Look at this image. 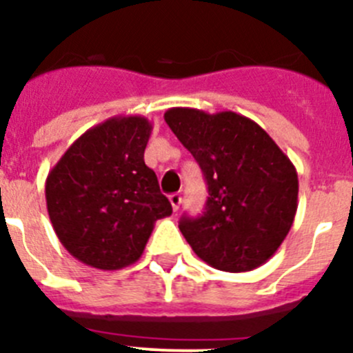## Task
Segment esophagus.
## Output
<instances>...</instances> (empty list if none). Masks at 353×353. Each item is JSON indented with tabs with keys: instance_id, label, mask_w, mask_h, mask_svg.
<instances>
[{
	"instance_id": "1",
	"label": "esophagus",
	"mask_w": 353,
	"mask_h": 353,
	"mask_svg": "<svg viewBox=\"0 0 353 353\" xmlns=\"http://www.w3.org/2000/svg\"><path fill=\"white\" fill-rule=\"evenodd\" d=\"M170 201H171V207H173V210L176 212L180 208V205H182V194H180V192H174V194L170 196Z\"/></svg>"
}]
</instances>
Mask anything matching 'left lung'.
I'll use <instances>...</instances> for the list:
<instances>
[{"mask_svg": "<svg viewBox=\"0 0 353 353\" xmlns=\"http://www.w3.org/2000/svg\"><path fill=\"white\" fill-rule=\"evenodd\" d=\"M164 120L208 185L201 217L179 228L205 263L248 272L272 256L297 214V170L256 121L233 111L171 108Z\"/></svg>", "mask_w": 353, "mask_h": 353, "instance_id": "left-lung-1", "label": "left lung"}]
</instances>
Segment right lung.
<instances>
[{
	"mask_svg": "<svg viewBox=\"0 0 353 353\" xmlns=\"http://www.w3.org/2000/svg\"><path fill=\"white\" fill-rule=\"evenodd\" d=\"M152 123L114 117L88 129L49 171L46 201L61 245L81 263L118 270L141 258L173 208L145 164Z\"/></svg>",
	"mask_w": 353,
	"mask_h": 353,
	"instance_id": "obj_1",
	"label": "right lung"
}]
</instances>
